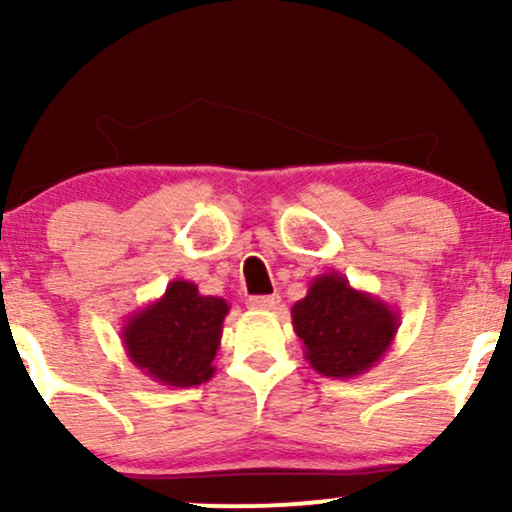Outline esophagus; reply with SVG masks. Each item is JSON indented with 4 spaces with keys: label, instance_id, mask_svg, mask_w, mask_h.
<instances>
[{
    "label": "esophagus",
    "instance_id": "obj_1",
    "mask_svg": "<svg viewBox=\"0 0 512 512\" xmlns=\"http://www.w3.org/2000/svg\"><path fill=\"white\" fill-rule=\"evenodd\" d=\"M281 298L279 296H250L248 308L250 310H276L279 308Z\"/></svg>",
    "mask_w": 512,
    "mask_h": 512
}]
</instances>
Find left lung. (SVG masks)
Returning a JSON list of instances; mask_svg holds the SVG:
<instances>
[{"instance_id": "8db88e82", "label": "left lung", "mask_w": 512, "mask_h": 512, "mask_svg": "<svg viewBox=\"0 0 512 512\" xmlns=\"http://www.w3.org/2000/svg\"><path fill=\"white\" fill-rule=\"evenodd\" d=\"M293 332L305 361L325 378L346 380L368 373L387 354L399 330V313L344 274H317L291 308Z\"/></svg>"}]
</instances>
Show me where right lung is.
<instances>
[{
  "mask_svg": "<svg viewBox=\"0 0 512 512\" xmlns=\"http://www.w3.org/2000/svg\"><path fill=\"white\" fill-rule=\"evenodd\" d=\"M228 305L202 296L195 281H170L166 293L127 315L122 346L144 375L168 387L202 385L214 375Z\"/></svg>",
  "mask_w": 512,
  "mask_h": 512,
  "instance_id": "add662e5",
  "label": "right lung"
}]
</instances>
